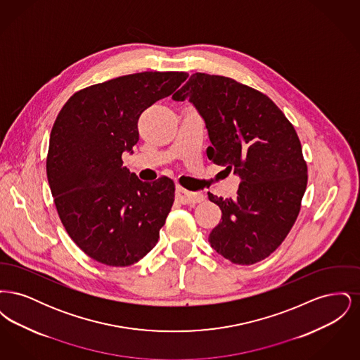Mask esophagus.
<instances>
[{
  "instance_id": "34e87169",
  "label": "esophagus",
  "mask_w": 360,
  "mask_h": 360,
  "mask_svg": "<svg viewBox=\"0 0 360 360\" xmlns=\"http://www.w3.org/2000/svg\"><path fill=\"white\" fill-rule=\"evenodd\" d=\"M176 200L184 205H188V204L201 202L204 200V195L201 193H193L185 188H176Z\"/></svg>"
}]
</instances>
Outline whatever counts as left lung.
I'll use <instances>...</instances> for the list:
<instances>
[{
  "label": "left lung",
  "instance_id": "8db88e82",
  "mask_svg": "<svg viewBox=\"0 0 360 360\" xmlns=\"http://www.w3.org/2000/svg\"><path fill=\"white\" fill-rule=\"evenodd\" d=\"M205 122L209 160L240 178L238 197L207 193L223 217L209 243L236 264L273 254L300 213L308 170L290 121L267 96L232 78L195 72L174 96Z\"/></svg>",
  "mask_w": 360,
  "mask_h": 360
}]
</instances>
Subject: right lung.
<instances>
[{
    "instance_id": "1",
    "label": "right lung",
    "mask_w": 360,
    "mask_h": 360,
    "mask_svg": "<svg viewBox=\"0 0 360 360\" xmlns=\"http://www.w3.org/2000/svg\"><path fill=\"white\" fill-rule=\"evenodd\" d=\"M188 77L172 71L124 75L75 93L59 112L47 178L60 221L87 257L125 267L158 243L175 185L167 176L140 181L122 166L121 155L134 154L140 115Z\"/></svg>"
}]
</instances>
